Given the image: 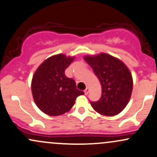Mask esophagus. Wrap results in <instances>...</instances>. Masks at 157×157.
<instances>
[{"label": "esophagus", "mask_w": 157, "mask_h": 157, "mask_svg": "<svg viewBox=\"0 0 157 157\" xmlns=\"http://www.w3.org/2000/svg\"><path fill=\"white\" fill-rule=\"evenodd\" d=\"M89 90H89V88H88V87L86 88V89L84 90V94H85V95H87V94H88V93H89Z\"/></svg>", "instance_id": "34e87169"}]
</instances>
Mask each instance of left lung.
<instances>
[{
    "mask_svg": "<svg viewBox=\"0 0 157 157\" xmlns=\"http://www.w3.org/2000/svg\"><path fill=\"white\" fill-rule=\"evenodd\" d=\"M93 68L101 85V96L91 106L104 116L119 114L127 106L133 90V78L130 70L121 60L106 53L84 57Z\"/></svg>",
    "mask_w": 157,
    "mask_h": 157,
    "instance_id": "left-lung-1",
    "label": "left lung"
}]
</instances>
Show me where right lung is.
Returning a JSON list of instances; mask_svg holds the SVG:
<instances>
[{"label": "right lung", "mask_w": 157, "mask_h": 157, "mask_svg": "<svg viewBox=\"0 0 157 157\" xmlns=\"http://www.w3.org/2000/svg\"><path fill=\"white\" fill-rule=\"evenodd\" d=\"M74 59L64 54L51 56L38 67L33 75V98L38 108L47 115L55 117L68 112L76 98L84 94L77 89L75 81L64 74Z\"/></svg>", "instance_id": "right-lung-1"}]
</instances>
